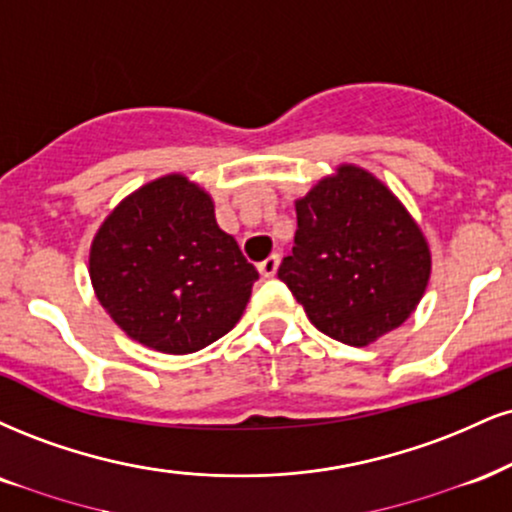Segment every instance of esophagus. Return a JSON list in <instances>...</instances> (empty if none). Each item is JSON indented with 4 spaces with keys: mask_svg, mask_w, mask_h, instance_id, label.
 I'll use <instances>...</instances> for the list:
<instances>
[{
    "mask_svg": "<svg viewBox=\"0 0 512 512\" xmlns=\"http://www.w3.org/2000/svg\"><path fill=\"white\" fill-rule=\"evenodd\" d=\"M279 264H281V257L279 255H269L267 260L260 262V274L264 276V279H272V276H276V272H279Z\"/></svg>",
    "mask_w": 512,
    "mask_h": 512,
    "instance_id": "obj_1",
    "label": "esophagus"
}]
</instances>
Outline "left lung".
Segmentation results:
<instances>
[{"label": "left lung", "mask_w": 512, "mask_h": 512, "mask_svg": "<svg viewBox=\"0 0 512 512\" xmlns=\"http://www.w3.org/2000/svg\"><path fill=\"white\" fill-rule=\"evenodd\" d=\"M298 231L279 279L307 319L346 346H369L420 305L432 250L408 207L357 164H338L295 200Z\"/></svg>", "instance_id": "8db88e82"}]
</instances>
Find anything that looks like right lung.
Segmentation results:
<instances>
[{"label": "right lung", "mask_w": 512, "mask_h": 512, "mask_svg": "<svg viewBox=\"0 0 512 512\" xmlns=\"http://www.w3.org/2000/svg\"><path fill=\"white\" fill-rule=\"evenodd\" d=\"M88 272L123 334L166 355L197 353L229 334L260 279L219 229L212 195L183 174L123 197L92 238Z\"/></svg>", "instance_id": "obj_1"}]
</instances>
